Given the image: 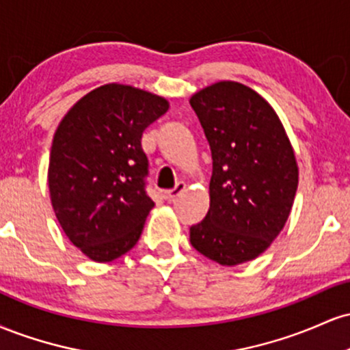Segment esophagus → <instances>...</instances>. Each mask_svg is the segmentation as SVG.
Returning <instances> with one entry per match:
<instances>
[{
  "mask_svg": "<svg viewBox=\"0 0 350 350\" xmlns=\"http://www.w3.org/2000/svg\"><path fill=\"white\" fill-rule=\"evenodd\" d=\"M186 187H187V184L184 183V180H180V183L176 184L174 189H170V191H164V194H163L164 199H166V200H174L176 198H178V196H180L184 191H186Z\"/></svg>",
  "mask_w": 350,
  "mask_h": 350,
  "instance_id": "34e87169",
  "label": "esophagus"
}]
</instances>
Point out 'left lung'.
Masks as SVG:
<instances>
[{
	"mask_svg": "<svg viewBox=\"0 0 350 350\" xmlns=\"http://www.w3.org/2000/svg\"><path fill=\"white\" fill-rule=\"evenodd\" d=\"M212 151L206 219L191 227V243L220 265L250 262L270 247L290 217L298 163L270 103L234 80L192 95Z\"/></svg>",
	"mask_w": 350,
	"mask_h": 350,
	"instance_id": "8db88e82",
	"label": "left lung"
}]
</instances>
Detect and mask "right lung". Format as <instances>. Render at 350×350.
Returning <instances> with one entry per match:
<instances>
[{
    "label": "right lung",
    "instance_id": "right-lung-1",
    "mask_svg": "<svg viewBox=\"0 0 350 350\" xmlns=\"http://www.w3.org/2000/svg\"><path fill=\"white\" fill-rule=\"evenodd\" d=\"M170 108L123 83L88 92L60 120L47 183L64 234L87 258L113 262L138 242L154 202L144 191V128Z\"/></svg>",
    "mask_w": 350,
    "mask_h": 350
}]
</instances>
